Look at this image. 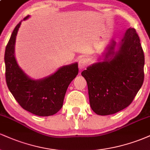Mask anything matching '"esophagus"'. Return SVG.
<instances>
[{
  "instance_id": "obj_1",
  "label": "esophagus",
  "mask_w": 150,
  "mask_h": 150,
  "mask_svg": "<svg viewBox=\"0 0 150 150\" xmlns=\"http://www.w3.org/2000/svg\"><path fill=\"white\" fill-rule=\"evenodd\" d=\"M87 63H88V61L85 58H82L79 61L78 63V67L80 70H83L86 68V66L87 65Z\"/></svg>"
}]
</instances>
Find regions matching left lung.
<instances>
[{"instance_id":"left-lung-1","label":"left lung","mask_w":150,"mask_h":150,"mask_svg":"<svg viewBox=\"0 0 150 150\" xmlns=\"http://www.w3.org/2000/svg\"><path fill=\"white\" fill-rule=\"evenodd\" d=\"M98 61L81 74L92 111L107 116L128 107L143 83L144 56L135 29L128 28L118 42L111 39Z\"/></svg>"}]
</instances>
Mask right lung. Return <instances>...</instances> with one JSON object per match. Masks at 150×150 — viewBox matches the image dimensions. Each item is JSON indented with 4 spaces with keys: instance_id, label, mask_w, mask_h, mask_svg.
Listing matches in <instances>:
<instances>
[{
    "instance_id": "1",
    "label": "right lung",
    "mask_w": 150,
    "mask_h": 150,
    "mask_svg": "<svg viewBox=\"0 0 150 150\" xmlns=\"http://www.w3.org/2000/svg\"><path fill=\"white\" fill-rule=\"evenodd\" d=\"M13 30L5 52L7 85L15 100L24 109L39 116H52L62 108L67 89L78 74L77 62L60 67L42 79L32 78L18 65L15 56L16 37L22 21Z\"/></svg>"
}]
</instances>
